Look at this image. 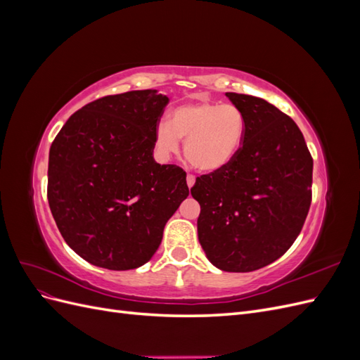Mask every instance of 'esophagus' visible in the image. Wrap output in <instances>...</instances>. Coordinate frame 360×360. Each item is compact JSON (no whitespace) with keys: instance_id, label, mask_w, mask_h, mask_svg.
Instances as JSON below:
<instances>
[{"instance_id":"esophagus-1","label":"esophagus","mask_w":360,"mask_h":360,"mask_svg":"<svg viewBox=\"0 0 360 360\" xmlns=\"http://www.w3.org/2000/svg\"><path fill=\"white\" fill-rule=\"evenodd\" d=\"M186 183H188V188L191 189L193 184H195V177L192 176V174H188V177H186Z\"/></svg>"}]
</instances>
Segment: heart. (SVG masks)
<instances>
[{"label":"heart","mask_w":360,"mask_h":360,"mask_svg":"<svg viewBox=\"0 0 360 360\" xmlns=\"http://www.w3.org/2000/svg\"><path fill=\"white\" fill-rule=\"evenodd\" d=\"M246 117L233 103L191 102L176 106L169 122L156 126L155 144L162 156H171L184 139V158L201 172H216L230 165L242 148Z\"/></svg>","instance_id":"heart-1"}]
</instances>
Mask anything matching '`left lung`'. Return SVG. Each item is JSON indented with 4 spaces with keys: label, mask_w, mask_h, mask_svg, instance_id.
I'll use <instances>...</instances> for the list:
<instances>
[{
    "label": "left lung",
    "mask_w": 360,
    "mask_h": 360,
    "mask_svg": "<svg viewBox=\"0 0 360 360\" xmlns=\"http://www.w3.org/2000/svg\"><path fill=\"white\" fill-rule=\"evenodd\" d=\"M246 117L238 155L195 181L198 240L224 271H252L284 255L311 205L312 158L292 118L255 96L226 93Z\"/></svg>",
    "instance_id": "obj_1"
}]
</instances>
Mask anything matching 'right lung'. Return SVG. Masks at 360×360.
I'll return each instance as SVG.
<instances>
[{
  "label": "right lung",
  "instance_id": "add662e5",
  "mask_svg": "<svg viewBox=\"0 0 360 360\" xmlns=\"http://www.w3.org/2000/svg\"><path fill=\"white\" fill-rule=\"evenodd\" d=\"M169 99L158 90L105 96L76 111L49 150L48 201L66 243L110 270L146 264L189 188L153 158Z\"/></svg>",
  "mask_w": 360,
  "mask_h": 360
}]
</instances>
